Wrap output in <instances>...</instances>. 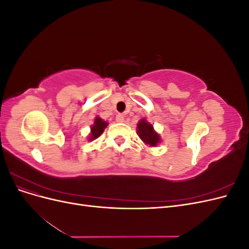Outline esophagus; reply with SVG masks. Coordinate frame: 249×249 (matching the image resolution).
Segmentation results:
<instances>
[{
	"label": "esophagus",
	"mask_w": 249,
	"mask_h": 249,
	"mask_svg": "<svg viewBox=\"0 0 249 249\" xmlns=\"http://www.w3.org/2000/svg\"><path fill=\"white\" fill-rule=\"evenodd\" d=\"M124 120V116L123 114H117L116 115V122L117 123H123Z\"/></svg>",
	"instance_id": "esophagus-1"
}]
</instances>
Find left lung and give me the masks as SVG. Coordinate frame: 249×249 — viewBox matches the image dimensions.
I'll return each mask as SVG.
<instances>
[{"mask_svg":"<svg viewBox=\"0 0 249 249\" xmlns=\"http://www.w3.org/2000/svg\"><path fill=\"white\" fill-rule=\"evenodd\" d=\"M137 134L145 145L156 147L161 142V137L158 132L155 131L154 125L148 123L145 118L141 119L137 124Z\"/></svg>","mask_w":249,"mask_h":249,"instance_id":"left-lung-1","label":"left lung"}]
</instances>
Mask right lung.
Instances as JSON below:
<instances>
[{
  "label": "right lung",
  "mask_w": 249,
  "mask_h": 249,
  "mask_svg": "<svg viewBox=\"0 0 249 249\" xmlns=\"http://www.w3.org/2000/svg\"><path fill=\"white\" fill-rule=\"evenodd\" d=\"M108 125V123L105 122L100 116H96L94 118L93 124L90 126V133L88 136V141H92L96 138H99L101 135L104 133L105 129H106Z\"/></svg>",
  "instance_id": "add662e5"
}]
</instances>
